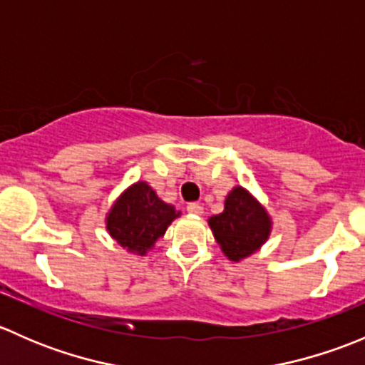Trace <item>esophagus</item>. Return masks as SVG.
Returning <instances> with one entry per match:
<instances>
[{"label":"esophagus","mask_w":365,"mask_h":365,"mask_svg":"<svg viewBox=\"0 0 365 365\" xmlns=\"http://www.w3.org/2000/svg\"><path fill=\"white\" fill-rule=\"evenodd\" d=\"M187 212L192 213V215H203V206L200 203H189L187 205Z\"/></svg>","instance_id":"1"}]
</instances>
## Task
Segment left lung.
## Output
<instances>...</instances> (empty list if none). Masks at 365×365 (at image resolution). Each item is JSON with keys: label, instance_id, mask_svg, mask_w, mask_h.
<instances>
[{"label": "left lung", "instance_id": "1", "mask_svg": "<svg viewBox=\"0 0 365 365\" xmlns=\"http://www.w3.org/2000/svg\"><path fill=\"white\" fill-rule=\"evenodd\" d=\"M272 224L267 208L242 185L230 190L224 201V212L208 219L220 251L235 263L263 247L270 238Z\"/></svg>", "mask_w": 365, "mask_h": 365}]
</instances>
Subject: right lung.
Returning a JSON list of instances; mask_svg holds the SVG:
<instances>
[{
	"label": "right lung",
	"instance_id": "obj_1",
	"mask_svg": "<svg viewBox=\"0 0 365 365\" xmlns=\"http://www.w3.org/2000/svg\"><path fill=\"white\" fill-rule=\"evenodd\" d=\"M180 215L175 206L157 196L148 182L139 180L114 200L106 213V230L127 252L146 256Z\"/></svg>",
	"mask_w": 365,
	"mask_h": 365
}]
</instances>
